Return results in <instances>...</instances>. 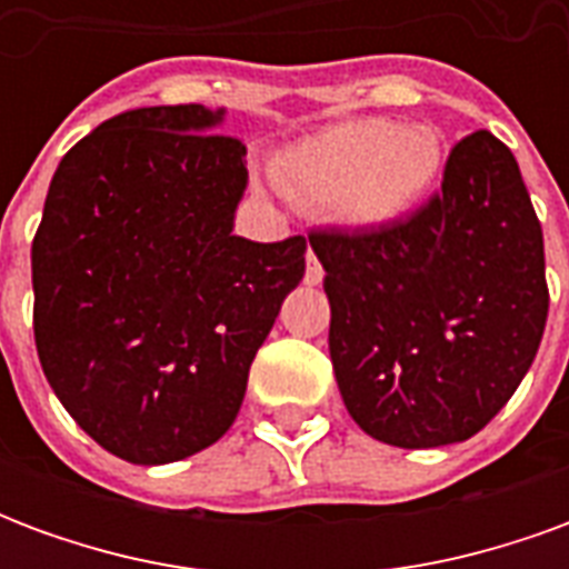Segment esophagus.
<instances>
[{
  "label": "esophagus",
  "instance_id": "esophagus-1",
  "mask_svg": "<svg viewBox=\"0 0 569 569\" xmlns=\"http://www.w3.org/2000/svg\"><path fill=\"white\" fill-rule=\"evenodd\" d=\"M305 283H308V286L322 283V264H320V261H317V256H313V252H308V268H305Z\"/></svg>",
  "mask_w": 569,
  "mask_h": 569
}]
</instances>
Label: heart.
I'll list each match as a JSON object with an SVG mask.
<instances>
[{"instance_id": "heart-1", "label": "heart", "mask_w": 569, "mask_h": 569, "mask_svg": "<svg viewBox=\"0 0 569 569\" xmlns=\"http://www.w3.org/2000/svg\"><path fill=\"white\" fill-rule=\"evenodd\" d=\"M439 163V137L429 128L350 118L289 146L273 179L301 207L332 210L353 228H387L427 194Z\"/></svg>"}]
</instances>
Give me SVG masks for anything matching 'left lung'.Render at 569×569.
Here are the masks:
<instances>
[{
	"label": "left lung",
	"instance_id": "8db88e82",
	"mask_svg": "<svg viewBox=\"0 0 569 569\" xmlns=\"http://www.w3.org/2000/svg\"><path fill=\"white\" fill-rule=\"evenodd\" d=\"M332 305L329 353L350 418L396 448H439L488 427L537 357L546 252L515 154L476 130L441 191L406 219L313 231Z\"/></svg>",
	"mask_w": 569,
	"mask_h": 569
}]
</instances>
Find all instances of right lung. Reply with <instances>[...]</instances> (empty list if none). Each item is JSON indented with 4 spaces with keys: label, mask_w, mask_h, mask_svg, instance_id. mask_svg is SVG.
Returning <instances> with one entry per match:
<instances>
[{
    "label": "right lung",
    "mask_w": 569,
    "mask_h": 569,
    "mask_svg": "<svg viewBox=\"0 0 569 569\" xmlns=\"http://www.w3.org/2000/svg\"><path fill=\"white\" fill-rule=\"evenodd\" d=\"M222 109L109 118L57 167L32 237V332L51 390L97 445L158 466L234 423L249 366L305 277L308 240L231 234L247 146Z\"/></svg>",
    "instance_id": "1"
}]
</instances>
